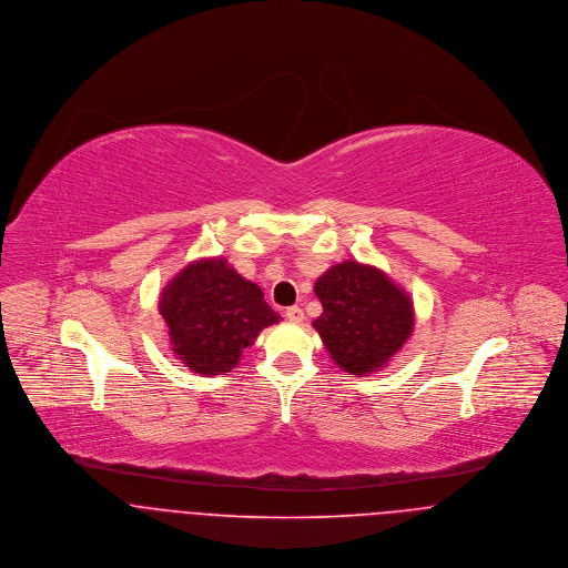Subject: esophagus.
<instances>
[{"mask_svg": "<svg viewBox=\"0 0 568 568\" xmlns=\"http://www.w3.org/2000/svg\"><path fill=\"white\" fill-rule=\"evenodd\" d=\"M284 317H286L288 322H293V324H300V322H304V311H302L300 306H291V308H286Z\"/></svg>", "mask_w": 568, "mask_h": 568, "instance_id": "esophagus-1", "label": "esophagus"}]
</instances>
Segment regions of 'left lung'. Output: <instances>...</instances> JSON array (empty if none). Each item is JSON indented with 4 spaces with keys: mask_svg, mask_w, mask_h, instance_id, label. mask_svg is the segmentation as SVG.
Instances as JSON below:
<instances>
[{
    "mask_svg": "<svg viewBox=\"0 0 568 568\" xmlns=\"http://www.w3.org/2000/svg\"><path fill=\"white\" fill-rule=\"evenodd\" d=\"M313 322L332 361L352 376L378 372L413 332V302L381 268L345 260L315 282Z\"/></svg>",
    "mask_w": 568,
    "mask_h": 568,
    "instance_id": "1",
    "label": "left lung"
}]
</instances>
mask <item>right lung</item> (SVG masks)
Returning a JSON list of instances; mask_svg holds the SVG:
<instances>
[{"instance_id": "obj_1", "label": "right lung", "mask_w": 568, "mask_h": 568, "mask_svg": "<svg viewBox=\"0 0 568 568\" xmlns=\"http://www.w3.org/2000/svg\"><path fill=\"white\" fill-rule=\"evenodd\" d=\"M160 313L172 354L203 376L232 372L244 347L264 327L280 322L260 286L223 257L190 262L174 275L163 286Z\"/></svg>"}]
</instances>
